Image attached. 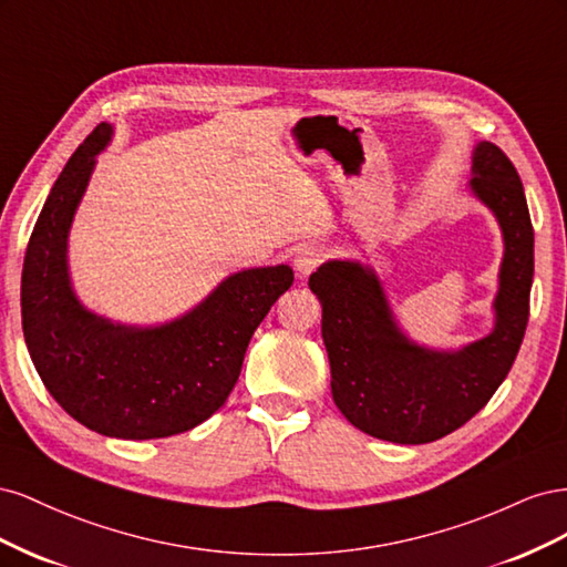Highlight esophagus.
I'll return each instance as SVG.
<instances>
[{
	"label": "esophagus",
	"mask_w": 567,
	"mask_h": 567,
	"mask_svg": "<svg viewBox=\"0 0 567 567\" xmlns=\"http://www.w3.org/2000/svg\"><path fill=\"white\" fill-rule=\"evenodd\" d=\"M326 250L321 246H307L296 257V271L300 277H310V274L323 262Z\"/></svg>",
	"instance_id": "obj_1"
}]
</instances>
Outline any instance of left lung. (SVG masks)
Instances as JSON below:
<instances>
[{"label": "left lung", "mask_w": 567, "mask_h": 567, "mask_svg": "<svg viewBox=\"0 0 567 567\" xmlns=\"http://www.w3.org/2000/svg\"><path fill=\"white\" fill-rule=\"evenodd\" d=\"M471 161V194L489 208L504 238L494 326L485 338L458 350L411 340L394 319L379 274L359 260H329L310 277L321 302L333 402L371 437L425 444L450 435L489 402L520 350L535 274L523 182L489 142L475 144Z\"/></svg>", "instance_id": "8db88e82"}]
</instances>
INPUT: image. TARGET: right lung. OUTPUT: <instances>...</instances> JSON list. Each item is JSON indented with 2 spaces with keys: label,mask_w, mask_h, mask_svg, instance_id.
I'll return each instance as SVG.
<instances>
[{
  "label": "right lung",
  "mask_w": 567,
  "mask_h": 567,
  "mask_svg": "<svg viewBox=\"0 0 567 567\" xmlns=\"http://www.w3.org/2000/svg\"><path fill=\"white\" fill-rule=\"evenodd\" d=\"M113 140L101 123L65 163L32 229L21 279L23 336L44 388L90 431L156 440L192 431L227 402L246 348L293 284L288 265L229 274L182 317L132 326L87 310L68 267V234L96 156Z\"/></svg>",
  "instance_id": "obj_1"
}]
</instances>
